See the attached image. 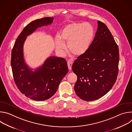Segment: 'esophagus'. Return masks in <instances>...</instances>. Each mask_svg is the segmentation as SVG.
Segmentation results:
<instances>
[{"label":"esophagus","instance_id":"obj_1","mask_svg":"<svg viewBox=\"0 0 132 132\" xmlns=\"http://www.w3.org/2000/svg\"><path fill=\"white\" fill-rule=\"evenodd\" d=\"M67 65H68V69L69 70H70L71 69V66L72 65V62L71 60H68L67 61Z\"/></svg>","mask_w":132,"mask_h":132}]
</instances>
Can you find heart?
<instances>
[{"mask_svg": "<svg viewBox=\"0 0 132 132\" xmlns=\"http://www.w3.org/2000/svg\"><path fill=\"white\" fill-rule=\"evenodd\" d=\"M94 34L93 27L89 23H69L61 31V37H56V50L60 55H64L66 50L65 43L66 42L70 52L75 56H82L89 50Z\"/></svg>", "mask_w": 132, "mask_h": 132, "instance_id": "obj_1", "label": "heart"}]
</instances>
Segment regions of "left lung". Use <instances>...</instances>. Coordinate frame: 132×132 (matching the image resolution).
<instances>
[{
  "label": "left lung",
  "instance_id": "obj_1",
  "mask_svg": "<svg viewBox=\"0 0 132 132\" xmlns=\"http://www.w3.org/2000/svg\"><path fill=\"white\" fill-rule=\"evenodd\" d=\"M119 51L105 24L98 21V29L90 46L72 66L77 80L74 90L82 100L91 101L104 96L114 85L119 71Z\"/></svg>",
  "mask_w": 132,
  "mask_h": 132
}]
</instances>
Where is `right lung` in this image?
Masks as SVG:
<instances>
[{
    "label": "right lung",
    "mask_w": 132,
    "mask_h": 132,
    "mask_svg": "<svg viewBox=\"0 0 132 132\" xmlns=\"http://www.w3.org/2000/svg\"><path fill=\"white\" fill-rule=\"evenodd\" d=\"M53 19L45 17L31 22L18 36L12 50L11 66L14 82L22 94L35 101L52 97L68 71L67 62L62 57L50 56L34 71L24 60L23 46L27 37L39 28L51 24Z\"/></svg>",
    "instance_id": "right-lung-1"
}]
</instances>
